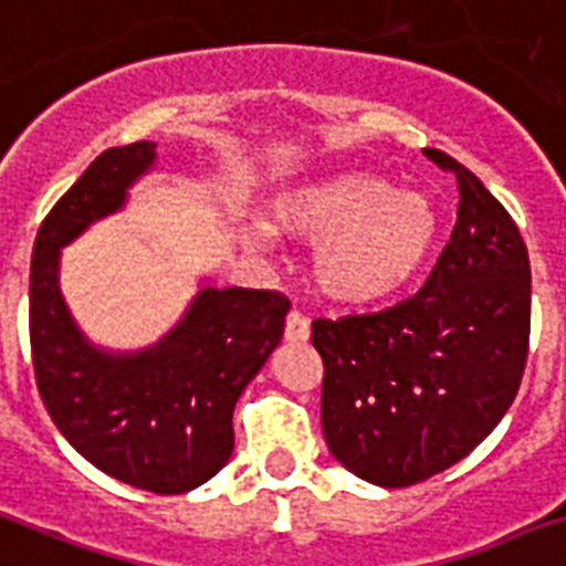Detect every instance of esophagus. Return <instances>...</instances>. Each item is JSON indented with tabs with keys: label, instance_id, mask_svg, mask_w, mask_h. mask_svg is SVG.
<instances>
[{
	"label": "esophagus",
	"instance_id": "esophagus-1",
	"mask_svg": "<svg viewBox=\"0 0 566 566\" xmlns=\"http://www.w3.org/2000/svg\"><path fill=\"white\" fill-rule=\"evenodd\" d=\"M286 342H306L310 338V321L301 315V312H289L286 318Z\"/></svg>",
	"mask_w": 566,
	"mask_h": 566
}]
</instances>
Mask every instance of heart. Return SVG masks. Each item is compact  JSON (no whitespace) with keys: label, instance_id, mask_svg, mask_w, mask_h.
Instances as JSON below:
<instances>
[{"label":"heart","instance_id":"obj_1","mask_svg":"<svg viewBox=\"0 0 566 566\" xmlns=\"http://www.w3.org/2000/svg\"><path fill=\"white\" fill-rule=\"evenodd\" d=\"M280 233L318 242L315 283L329 301L377 304L397 295L427 265L438 212L423 192H406L382 175L347 169L280 192L271 207ZM254 242L269 230L254 228Z\"/></svg>","mask_w":566,"mask_h":566}]
</instances>
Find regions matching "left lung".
Returning a JSON list of instances; mask_svg holds the SVG:
<instances>
[{
    "label": "left lung",
    "instance_id": "obj_1",
    "mask_svg": "<svg viewBox=\"0 0 566 566\" xmlns=\"http://www.w3.org/2000/svg\"><path fill=\"white\" fill-rule=\"evenodd\" d=\"M423 155L459 180V219L423 289L374 315L312 321L329 453L382 488L473 453L514 403L528 356L532 271L517 224L462 163Z\"/></svg>",
    "mask_w": 566,
    "mask_h": 566
}]
</instances>
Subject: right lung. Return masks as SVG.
I'll return each mask as SVG.
<instances>
[{
  "label": "right lung",
  "mask_w": 566,
  "mask_h": 566,
  "mask_svg": "<svg viewBox=\"0 0 566 566\" xmlns=\"http://www.w3.org/2000/svg\"><path fill=\"white\" fill-rule=\"evenodd\" d=\"M155 143L107 148L40 224L29 286L38 391L61 436L107 476L151 494L205 485L233 453V406L286 327L289 297L205 286L187 315L137 354H111L78 329L61 295V248L122 210L155 166Z\"/></svg>",
  "instance_id": "add662e5"
}]
</instances>
